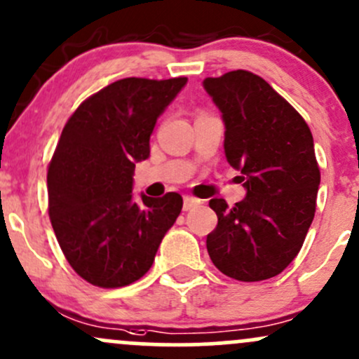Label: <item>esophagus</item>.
Segmentation results:
<instances>
[{
  "label": "esophagus",
  "mask_w": 359,
  "mask_h": 359,
  "mask_svg": "<svg viewBox=\"0 0 359 359\" xmlns=\"http://www.w3.org/2000/svg\"><path fill=\"white\" fill-rule=\"evenodd\" d=\"M201 199L194 198V196H184V211L194 210L196 206H199Z\"/></svg>",
  "instance_id": "esophagus-1"
}]
</instances>
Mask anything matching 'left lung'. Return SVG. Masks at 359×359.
I'll use <instances>...</instances> for the list:
<instances>
[{"label":"left lung","mask_w":359,"mask_h":359,"mask_svg":"<svg viewBox=\"0 0 359 359\" xmlns=\"http://www.w3.org/2000/svg\"><path fill=\"white\" fill-rule=\"evenodd\" d=\"M224 122V155L247 196L230 208L211 199L218 224L208 235L212 264L238 281H262L290 266L313 222L320 170L300 114L257 74L206 78Z\"/></svg>","instance_id":"1"}]
</instances>
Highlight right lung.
Here are the masks:
<instances>
[{
  "mask_svg": "<svg viewBox=\"0 0 359 359\" xmlns=\"http://www.w3.org/2000/svg\"><path fill=\"white\" fill-rule=\"evenodd\" d=\"M187 83L124 78L88 97L62 129L47 170L49 218L74 273L100 288L137 281L182 210V196L133 201L160 114Z\"/></svg>",
  "mask_w": 359,
  "mask_h": 359,
  "instance_id": "right-lung-1",
  "label": "right lung"
}]
</instances>
